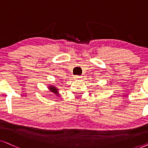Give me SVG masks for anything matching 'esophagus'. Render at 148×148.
I'll list each match as a JSON object with an SVG mask.
<instances>
[{
	"label": "esophagus",
	"mask_w": 148,
	"mask_h": 148,
	"mask_svg": "<svg viewBox=\"0 0 148 148\" xmlns=\"http://www.w3.org/2000/svg\"><path fill=\"white\" fill-rule=\"evenodd\" d=\"M82 76H74V80H80L82 79Z\"/></svg>",
	"instance_id": "34e87169"
}]
</instances>
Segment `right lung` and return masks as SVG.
Returning <instances> with one entry per match:
<instances>
[{
    "mask_svg": "<svg viewBox=\"0 0 148 148\" xmlns=\"http://www.w3.org/2000/svg\"><path fill=\"white\" fill-rule=\"evenodd\" d=\"M48 89H49L50 90L52 91V92H53L54 93H55V94L58 95V90H59V89H58L56 87H55V86H53V85L50 86V87H48Z\"/></svg>",
    "mask_w": 148,
    "mask_h": 148,
    "instance_id": "1",
    "label": "right lung"
}]
</instances>
